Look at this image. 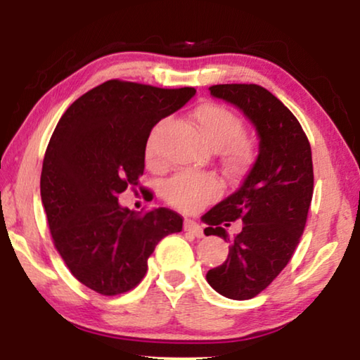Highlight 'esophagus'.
I'll use <instances>...</instances> for the list:
<instances>
[{
  "mask_svg": "<svg viewBox=\"0 0 360 360\" xmlns=\"http://www.w3.org/2000/svg\"><path fill=\"white\" fill-rule=\"evenodd\" d=\"M185 231H186V233L196 236V238H203V236H205L203 226L198 224V223H195V221H191V219H186L185 221Z\"/></svg>",
  "mask_w": 360,
  "mask_h": 360,
  "instance_id": "1",
  "label": "esophagus"
}]
</instances>
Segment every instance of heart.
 <instances>
[{"instance_id":"b5f03b06","label":"heart","mask_w":360,"mask_h":360,"mask_svg":"<svg viewBox=\"0 0 360 360\" xmlns=\"http://www.w3.org/2000/svg\"><path fill=\"white\" fill-rule=\"evenodd\" d=\"M193 117L201 134L211 146L221 147L226 165L233 170H243L254 159V142L243 132L240 117L233 110L219 103H203L196 106ZM164 121L152 129L146 142V160L150 167L159 165L155 155L157 136ZM221 193V181L213 174L203 172H180L167 181L164 196L170 205L180 210H196Z\"/></svg>"}]
</instances>
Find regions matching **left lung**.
I'll use <instances>...</instances> for the list:
<instances>
[{
	"instance_id": "1",
	"label": "left lung",
	"mask_w": 360,
	"mask_h": 360,
	"mask_svg": "<svg viewBox=\"0 0 360 360\" xmlns=\"http://www.w3.org/2000/svg\"><path fill=\"white\" fill-rule=\"evenodd\" d=\"M214 98L238 106L259 134V155L238 191L203 216L205 234L229 240L223 226L243 221L228 259L206 274L216 292L250 300L290 262L307 224L313 198L311 147L293 112L254 83L213 85Z\"/></svg>"
}]
</instances>
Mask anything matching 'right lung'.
<instances>
[{
  "mask_svg": "<svg viewBox=\"0 0 360 360\" xmlns=\"http://www.w3.org/2000/svg\"><path fill=\"white\" fill-rule=\"evenodd\" d=\"M195 93L108 80L58 121L44 155L41 198L57 252L93 292L115 297L137 287L159 240L181 231L184 218L175 211L136 213L120 206L117 196L141 188L152 127Z\"/></svg>",
  "mask_w": 360,
  "mask_h": 360,
  "instance_id": "obj_1",
  "label": "right lung"
}]
</instances>
